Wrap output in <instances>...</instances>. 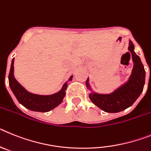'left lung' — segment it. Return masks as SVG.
Segmentation results:
<instances>
[{
  "instance_id": "obj_1",
  "label": "left lung",
  "mask_w": 151,
  "mask_h": 151,
  "mask_svg": "<svg viewBox=\"0 0 151 151\" xmlns=\"http://www.w3.org/2000/svg\"><path fill=\"white\" fill-rule=\"evenodd\" d=\"M128 50L132 55L133 68L126 81L110 93H99L92 89L90 78L86 81V86L90 91L89 97L92 103L104 112L116 113L132 106L140 96L145 83V70L141 58L134 52V45L128 40Z\"/></svg>"
}]
</instances>
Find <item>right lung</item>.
<instances>
[{"instance_id": "obj_1", "label": "right lung", "mask_w": 151, "mask_h": 151, "mask_svg": "<svg viewBox=\"0 0 151 151\" xmlns=\"http://www.w3.org/2000/svg\"><path fill=\"white\" fill-rule=\"evenodd\" d=\"M14 58L11 61L10 73H9V85L13 93L21 105L28 109L34 112H46L57 107L61 103L65 96V90L68 87V82L71 81L73 75L69 77L59 91L50 95H39L32 93L23 87L16 80L14 77Z\"/></svg>"}]
</instances>
